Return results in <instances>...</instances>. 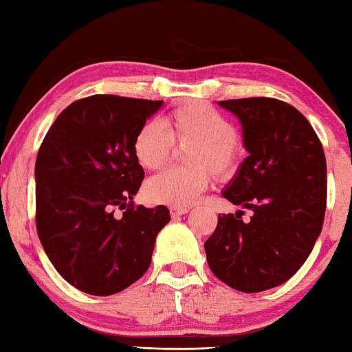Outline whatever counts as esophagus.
Returning a JSON list of instances; mask_svg holds the SVG:
<instances>
[{
    "label": "esophagus",
    "mask_w": 352,
    "mask_h": 352,
    "mask_svg": "<svg viewBox=\"0 0 352 352\" xmlns=\"http://www.w3.org/2000/svg\"><path fill=\"white\" fill-rule=\"evenodd\" d=\"M170 213H171L173 218H179V216L189 213V208H176V206H171Z\"/></svg>",
    "instance_id": "esophagus-1"
}]
</instances>
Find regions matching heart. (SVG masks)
I'll list each match as a JSON object with an SVG mask.
<instances>
[{
	"label": "heart",
	"instance_id": "b5f03b06",
	"mask_svg": "<svg viewBox=\"0 0 352 352\" xmlns=\"http://www.w3.org/2000/svg\"><path fill=\"white\" fill-rule=\"evenodd\" d=\"M232 122L208 104L195 102L173 110L163 122L142 123L134 134L133 153L144 170H158L171 157L173 144L190 147V170H165L146 184L147 199L158 205L187 208L208 189L210 171L230 177L240 163V146Z\"/></svg>",
	"mask_w": 352,
	"mask_h": 352
}]
</instances>
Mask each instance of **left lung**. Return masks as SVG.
Returning a JSON list of instances; mask_svg holds the SVG:
<instances>
[{
  "mask_svg": "<svg viewBox=\"0 0 352 352\" xmlns=\"http://www.w3.org/2000/svg\"><path fill=\"white\" fill-rule=\"evenodd\" d=\"M240 120L248 157L223 197L253 211L221 214L205 242L211 272L243 293L287 282L309 256L327 206V163L305 115L272 98L221 100ZM243 213V211H242Z\"/></svg>",
  "mask_w": 352,
  "mask_h": 352,
  "instance_id": "left-lung-1",
  "label": "left lung"
}]
</instances>
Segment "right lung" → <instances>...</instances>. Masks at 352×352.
I'll return each instance as SVG.
<instances>
[{
	"mask_svg": "<svg viewBox=\"0 0 352 352\" xmlns=\"http://www.w3.org/2000/svg\"><path fill=\"white\" fill-rule=\"evenodd\" d=\"M163 100L94 94L62 110L35 163L36 230L56 271L96 296L118 293L151 266L165 205L136 206L144 179L134 134ZM115 208L124 209L120 219Z\"/></svg>",
	"mask_w": 352,
	"mask_h": 352,
	"instance_id": "obj_1",
	"label": "right lung"
}]
</instances>
